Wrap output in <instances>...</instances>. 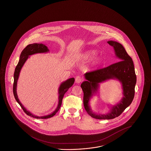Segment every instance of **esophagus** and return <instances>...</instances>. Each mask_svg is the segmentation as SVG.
Instances as JSON below:
<instances>
[{"label": "esophagus", "mask_w": 151, "mask_h": 151, "mask_svg": "<svg viewBox=\"0 0 151 151\" xmlns=\"http://www.w3.org/2000/svg\"><path fill=\"white\" fill-rule=\"evenodd\" d=\"M82 81V78H81V76H76V78H75V81H76V83H80V82H81Z\"/></svg>", "instance_id": "34e87169"}]
</instances>
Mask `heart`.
<instances>
[{
  "mask_svg": "<svg viewBox=\"0 0 151 151\" xmlns=\"http://www.w3.org/2000/svg\"><path fill=\"white\" fill-rule=\"evenodd\" d=\"M96 54V51L94 50H89L85 51L82 55H81V58L84 60H87L90 58H91L93 56L95 55ZM99 59L98 58H96L95 60L97 61Z\"/></svg>",
  "mask_w": 151,
  "mask_h": 151,
  "instance_id": "heart-1",
  "label": "heart"
}]
</instances>
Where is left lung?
<instances>
[{
  "mask_svg": "<svg viewBox=\"0 0 151 151\" xmlns=\"http://www.w3.org/2000/svg\"><path fill=\"white\" fill-rule=\"evenodd\" d=\"M114 49L119 62L104 69L97 70L84 74L86 80L81 85L83 92V105L87 114L92 117L99 119H114L121 114L131 105L134 96L136 75L132 59L128 55L122 44L117 41H107ZM110 79H116L122 83L123 97L119 103L111 106L110 112L106 114L93 113L89 106V100L98 92L99 83Z\"/></svg>",
  "mask_w": 151,
  "mask_h": 151,
  "instance_id": "obj_1",
  "label": "left lung"
}]
</instances>
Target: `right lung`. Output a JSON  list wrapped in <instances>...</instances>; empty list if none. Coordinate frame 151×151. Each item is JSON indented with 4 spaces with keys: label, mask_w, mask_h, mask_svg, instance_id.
Instances as JSON below:
<instances>
[{
    "label": "right lung",
    "mask_w": 151,
    "mask_h": 151,
    "mask_svg": "<svg viewBox=\"0 0 151 151\" xmlns=\"http://www.w3.org/2000/svg\"><path fill=\"white\" fill-rule=\"evenodd\" d=\"M49 51V49L47 48V47L45 45L43 44L42 43H34L32 44H29L22 51L20 56V59L19 61L18 64L17 65L15 69V71L14 73V84H13V93H14V97L16 101H17V102L18 103L20 106H21V107L22 108L23 111H24V112L26 114L34 118L37 119H49L52 117V116H54L57 112L59 110L62 104V100L63 99L65 93L67 92V91L69 90V88L71 87L73 85V83L75 81V78H69L68 80H66L65 81L62 82L60 85L59 90H58V93H59V98H58V105L56 107V109H55V111L52 112L51 114L46 116H37L35 114H32L30 111H29L28 110H27L24 106L22 104V103L20 102V101H19L17 95V81L18 80L19 76V74L20 72L21 71V69L22 68L23 65L25 64V63L26 62V61L27 60V59L29 58V56L30 55H34L35 54H38V53H46Z\"/></svg>",
    "instance_id": "1"
}]
</instances>
